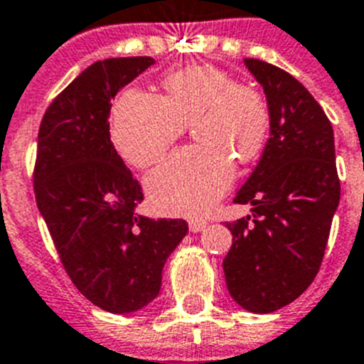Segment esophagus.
Here are the masks:
<instances>
[{
    "mask_svg": "<svg viewBox=\"0 0 364 364\" xmlns=\"http://www.w3.org/2000/svg\"><path fill=\"white\" fill-rule=\"evenodd\" d=\"M205 227H207V221L201 220V218H192V220H188V229H191L192 232H200Z\"/></svg>",
    "mask_w": 364,
    "mask_h": 364,
    "instance_id": "34e87169",
    "label": "esophagus"
}]
</instances>
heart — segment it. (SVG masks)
I'll return each instance as SVG.
<instances>
[{
  "label": "heart",
  "instance_id": "heart-1",
  "mask_svg": "<svg viewBox=\"0 0 364 364\" xmlns=\"http://www.w3.org/2000/svg\"><path fill=\"white\" fill-rule=\"evenodd\" d=\"M164 95L126 90L112 109V143L135 168L163 159L192 122L194 146L176 151L148 176L151 203L164 214H200L216 203L235 179V161L258 156L269 115L255 87L238 84L214 65H192L164 75Z\"/></svg>",
  "mask_w": 364,
  "mask_h": 364
}]
</instances>
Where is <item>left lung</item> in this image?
I'll return each mask as SVG.
<instances>
[{"label":"left lung","instance_id":"1","mask_svg":"<svg viewBox=\"0 0 364 364\" xmlns=\"http://www.w3.org/2000/svg\"><path fill=\"white\" fill-rule=\"evenodd\" d=\"M264 87L271 137L235 203L252 214L229 221L232 245L223 260L230 296L252 314H271L299 299L317 277L341 198L333 128L295 77L245 58Z\"/></svg>","mask_w":364,"mask_h":364}]
</instances>
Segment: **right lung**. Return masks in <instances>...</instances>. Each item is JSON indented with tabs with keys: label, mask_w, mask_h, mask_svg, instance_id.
Returning <instances> with one entry per match:
<instances>
[{
	"label": "right lung",
	"mask_w": 364,
	"mask_h": 364,
	"mask_svg": "<svg viewBox=\"0 0 364 364\" xmlns=\"http://www.w3.org/2000/svg\"><path fill=\"white\" fill-rule=\"evenodd\" d=\"M156 64L150 56L95 62L47 107L38 132L34 194L65 273L109 314H132L159 295L185 220L137 216L143 188L109 139L112 99Z\"/></svg>",
	"instance_id": "right-lung-1"
}]
</instances>
